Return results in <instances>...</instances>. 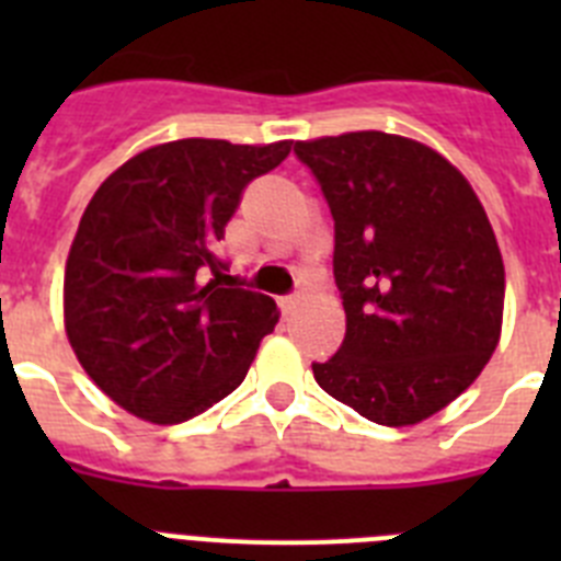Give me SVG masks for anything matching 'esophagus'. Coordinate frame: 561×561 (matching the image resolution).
Instances as JSON below:
<instances>
[{"label": "esophagus", "instance_id": "1", "mask_svg": "<svg viewBox=\"0 0 561 561\" xmlns=\"http://www.w3.org/2000/svg\"><path fill=\"white\" fill-rule=\"evenodd\" d=\"M297 306H300V291H295V295L280 297V311H284V314H291V311H295Z\"/></svg>", "mask_w": 561, "mask_h": 561}]
</instances>
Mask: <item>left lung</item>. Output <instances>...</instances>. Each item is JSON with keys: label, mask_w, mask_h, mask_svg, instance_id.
<instances>
[{"label": "left lung", "mask_w": 561, "mask_h": 561, "mask_svg": "<svg viewBox=\"0 0 561 561\" xmlns=\"http://www.w3.org/2000/svg\"><path fill=\"white\" fill-rule=\"evenodd\" d=\"M334 219L345 340L317 385L368 421L408 427L458 399L494 354L505 272L463 173L421 142L351 131L295 142Z\"/></svg>", "instance_id": "obj_1"}]
</instances>
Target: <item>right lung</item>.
I'll use <instances>...</instances> for the list:
<instances>
[{
  "instance_id": "obj_1",
  "label": "right lung",
  "mask_w": 561,
  "mask_h": 561,
  "mask_svg": "<svg viewBox=\"0 0 561 561\" xmlns=\"http://www.w3.org/2000/svg\"><path fill=\"white\" fill-rule=\"evenodd\" d=\"M289 151V140L153 146L83 210L64 275L69 345L137 419L180 424L205 413L244 381L275 329V300L232 277L216 247L247 185Z\"/></svg>"
}]
</instances>
